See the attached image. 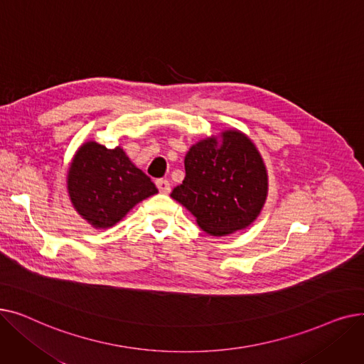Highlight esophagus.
I'll return each mask as SVG.
<instances>
[{
  "label": "esophagus",
  "mask_w": 364,
  "mask_h": 364,
  "mask_svg": "<svg viewBox=\"0 0 364 364\" xmlns=\"http://www.w3.org/2000/svg\"><path fill=\"white\" fill-rule=\"evenodd\" d=\"M156 186L159 188L161 193H169L171 190V184L168 180H156Z\"/></svg>",
  "instance_id": "obj_1"
}]
</instances>
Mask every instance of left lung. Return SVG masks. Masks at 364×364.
<instances>
[{
	"instance_id": "obj_1",
	"label": "left lung",
	"mask_w": 364,
	"mask_h": 364,
	"mask_svg": "<svg viewBox=\"0 0 364 364\" xmlns=\"http://www.w3.org/2000/svg\"><path fill=\"white\" fill-rule=\"evenodd\" d=\"M186 177L171 198L196 218L208 235L221 237L250 227L269 195V174L254 141L224 129L188 149Z\"/></svg>"
}]
</instances>
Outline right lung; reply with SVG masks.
Masks as SVG:
<instances>
[{
    "label": "right lung",
    "mask_w": 364,
    "mask_h": 364,
    "mask_svg": "<svg viewBox=\"0 0 364 364\" xmlns=\"http://www.w3.org/2000/svg\"><path fill=\"white\" fill-rule=\"evenodd\" d=\"M69 199L94 228H110L158 188L131 162L121 146L107 149L92 140L78 147L69 164Z\"/></svg>",
    "instance_id": "obj_1"
}]
</instances>
